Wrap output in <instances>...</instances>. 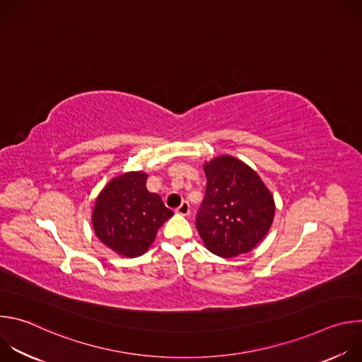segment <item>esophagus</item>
Listing matches in <instances>:
<instances>
[{
	"label": "esophagus",
	"mask_w": 362,
	"mask_h": 362,
	"mask_svg": "<svg viewBox=\"0 0 362 362\" xmlns=\"http://www.w3.org/2000/svg\"><path fill=\"white\" fill-rule=\"evenodd\" d=\"M176 214L183 215V216L189 215V214H190V206H189V203H187V202H182V204L176 209Z\"/></svg>",
	"instance_id": "34e87169"
}]
</instances>
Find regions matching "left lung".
I'll return each mask as SVG.
<instances>
[{
	"label": "left lung",
	"instance_id": "8db88e82",
	"mask_svg": "<svg viewBox=\"0 0 362 362\" xmlns=\"http://www.w3.org/2000/svg\"><path fill=\"white\" fill-rule=\"evenodd\" d=\"M203 170L208 183L196 228L204 246L221 257L247 253L274 222L271 190L250 166L230 154L204 162Z\"/></svg>",
	"mask_w": 362,
	"mask_h": 362
}]
</instances>
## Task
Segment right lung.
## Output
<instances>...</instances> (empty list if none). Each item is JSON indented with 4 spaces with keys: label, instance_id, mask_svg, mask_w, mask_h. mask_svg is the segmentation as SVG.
<instances>
[{
    "label": "right lung",
    "instance_id": "obj_1",
    "mask_svg": "<svg viewBox=\"0 0 362 362\" xmlns=\"http://www.w3.org/2000/svg\"><path fill=\"white\" fill-rule=\"evenodd\" d=\"M147 173L126 172L98 193L91 222L95 236L113 252L137 257L148 250L159 228L173 216L158 193L146 187Z\"/></svg>",
    "mask_w": 362,
    "mask_h": 362
}]
</instances>
